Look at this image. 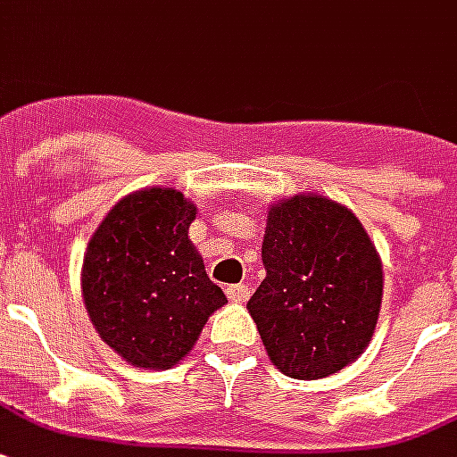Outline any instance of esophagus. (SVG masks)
Returning <instances> with one entry per match:
<instances>
[{"label": "esophagus", "instance_id": "34e87169", "mask_svg": "<svg viewBox=\"0 0 457 457\" xmlns=\"http://www.w3.org/2000/svg\"><path fill=\"white\" fill-rule=\"evenodd\" d=\"M228 297L232 300V303H246L249 300V286H245V283H235V286H228Z\"/></svg>", "mask_w": 457, "mask_h": 457}]
</instances>
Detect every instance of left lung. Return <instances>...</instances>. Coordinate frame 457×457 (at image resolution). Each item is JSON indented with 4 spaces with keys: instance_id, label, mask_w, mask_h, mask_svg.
<instances>
[{
    "instance_id": "left-lung-1",
    "label": "left lung",
    "mask_w": 457,
    "mask_h": 457,
    "mask_svg": "<svg viewBox=\"0 0 457 457\" xmlns=\"http://www.w3.org/2000/svg\"><path fill=\"white\" fill-rule=\"evenodd\" d=\"M262 262L266 278L246 310L280 373L327 378L368 349L383 305V262L346 205L320 194L276 201Z\"/></svg>"
}]
</instances>
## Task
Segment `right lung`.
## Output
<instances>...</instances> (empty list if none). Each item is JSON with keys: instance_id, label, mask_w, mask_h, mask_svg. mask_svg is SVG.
<instances>
[{"instance_id": "right-lung-1", "label": "right lung", "mask_w": 457, "mask_h": 457, "mask_svg": "<svg viewBox=\"0 0 457 457\" xmlns=\"http://www.w3.org/2000/svg\"><path fill=\"white\" fill-rule=\"evenodd\" d=\"M195 212L177 188H140L106 212L87 245L84 307L101 339L130 366L174 368L228 303L188 239Z\"/></svg>"}]
</instances>
